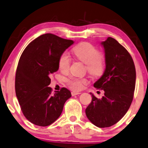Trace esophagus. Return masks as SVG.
Segmentation results:
<instances>
[{
    "instance_id": "1",
    "label": "esophagus",
    "mask_w": 148,
    "mask_h": 148,
    "mask_svg": "<svg viewBox=\"0 0 148 148\" xmlns=\"http://www.w3.org/2000/svg\"><path fill=\"white\" fill-rule=\"evenodd\" d=\"M81 92H76V91H73L72 92H71V95H72V96H75V95H79Z\"/></svg>"
}]
</instances>
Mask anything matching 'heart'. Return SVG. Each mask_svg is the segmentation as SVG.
<instances>
[{
  "label": "heart",
  "mask_w": 148,
  "mask_h": 148,
  "mask_svg": "<svg viewBox=\"0 0 148 148\" xmlns=\"http://www.w3.org/2000/svg\"><path fill=\"white\" fill-rule=\"evenodd\" d=\"M73 56L86 64V69L91 75L99 77L105 70V60L100 55L99 51L93 45L88 42H82L72 49ZM71 59L66 53H63L60 56L58 61V66L62 72L66 73L70 67ZM68 86L73 90H81L88 84L86 78L71 77L66 80Z\"/></svg>",
  "instance_id": "b5f03b06"
}]
</instances>
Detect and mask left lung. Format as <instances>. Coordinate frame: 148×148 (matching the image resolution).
Here are the masks:
<instances>
[{"instance_id":"obj_1","label":"left lung","mask_w":148,"mask_h":148,"mask_svg":"<svg viewBox=\"0 0 148 148\" xmlns=\"http://www.w3.org/2000/svg\"><path fill=\"white\" fill-rule=\"evenodd\" d=\"M101 44L106 69L94 87L104 91V95L97 99L90 92L92 101L86 114L95 125L107 127L117 123L128 110L135 89L136 70L130 54L115 39L108 37Z\"/></svg>"}]
</instances>
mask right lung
Returning <instances> with one entry per match:
<instances>
[{
	"label": "right lung",
	"mask_w": 148,
	"mask_h": 148,
	"mask_svg": "<svg viewBox=\"0 0 148 148\" xmlns=\"http://www.w3.org/2000/svg\"><path fill=\"white\" fill-rule=\"evenodd\" d=\"M74 42L51 34H43L27 45L18 62L15 90L24 116L32 123L47 126L58 119L70 90L62 88L52 94L50 75L59 69L62 54Z\"/></svg>",
	"instance_id": "add662e5"
}]
</instances>
